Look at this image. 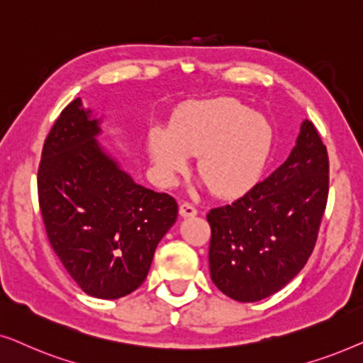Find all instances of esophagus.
Masks as SVG:
<instances>
[{"instance_id":"1","label":"esophagus","mask_w":363,"mask_h":363,"mask_svg":"<svg viewBox=\"0 0 363 363\" xmlns=\"http://www.w3.org/2000/svg\"><path fill=\"white\" fill-rule=\"evenodd\" d=\"M196 213H198V210L191 205V203H188V201L180 203V215L182 216H195Z\"/></svg>"}]
</instances>
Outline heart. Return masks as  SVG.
Masks as SVG:
<instances>
[{
    "label": "heart",
    "instance_id": "heart-1",
    "mask_svg": "<svg viewBox=\"0 0 363 363\" xmlns=\"http://www.w3.org/2000/svg\"><path fill=\"white\" fill-rule=\"evenodd\" d=\"M272 147V127L262 113L236 99L220 97L182 108L168 132L148 133V152L163 175L186 168L198 157L196 172L213 195L236 198L259 180Z\"/></svg>",
    "mask_w": 363,
    "mask_h": 363
}]
</instances>
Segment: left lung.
<instances>
[{
    "label": "left lung",
    "mask_w": 363,
    "mask_h": 363,
    "mask_svg": "<svg viewBox=\"0 0 363 363\" xmlns=\"http://www.w3.org/2000/svg\"><path fill=\"white\" fill-rule=\"evenodd\" d=\"M329 196V155L306 121L287 160L230 205L211 208L210 272L223 294L256 302L299 274Z\"/></svg>",
    "instance_id": "8db88e82"
}]
</instances>
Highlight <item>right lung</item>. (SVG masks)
<instances>
[{
  "instance_id": "1",
  "label": "right lung",
  "mask_w": 363,
  "mask_h": 363,
  "mask_svg": "<svg viewBox=\"0 0 363 363\" xmlns=\"http://www.w3.org/2000/svg\"><path fill=\"white\" fill-rule=\"evenodd\" d=\"M81 99L64 107L43 145L38 200L52 251L89 296L118 299L145 281L178 216L177 200L137 185L97 145Z\"/></svg>"
}]
</instances>
